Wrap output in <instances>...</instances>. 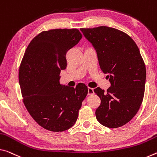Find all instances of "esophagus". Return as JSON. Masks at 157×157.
I'll use <instances>...</instances> for the list:
<instances>
[{"label":"esophagus","instance_id":"obj_1","mask_svg":"<svg viewBox=\"0 0 157 157\" xmlns=\"http://www.w3.org/2000/svg\"><path fill=\"white\" fill-rule=\"evenodd\" d=\"M94 94V90L92 88H88V95H92V94Z\"/></svg>","mask_w":157,"mask_h":157}]
</instances>
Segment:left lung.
<instances>
[{
    "instance_id": "1",
    "label": "left lung",
    "mask_w": 157,
    "mask_h": 157,
    "mask_svg": "<svg viewBox=\"0 0 157 157\" xmlns=\"http://www.w3.org/2000/svg\"><path fill=\"white\" fill-rule=\"evenodd\" d=\"M96 49L103 72L111 86L94 92L101 99L95 115L102 125L117 128L127 124L139 110L145 92L146 68L139 48L127 33L116 28H81Z\"/></svg>"
}]
</instances>
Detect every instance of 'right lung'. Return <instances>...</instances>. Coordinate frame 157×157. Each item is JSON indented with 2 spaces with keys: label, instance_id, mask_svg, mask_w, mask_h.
<instances>
[{
  "label": "right lung",
  "instance_id": "add662e5",
  "mask_svg": "<svg viewBox=\"0 0 157 157\" xmlns=\"http://www.w3.org/2000/svg\"><path fill=\"white\" fill-rule=\"evenodd\" d=\"M82 38L78 29H52L33 38L19 67V81L23 101L31 117L44 129L54 132L75 124L88 87L76 88L60 84L67 67V52Z\"/></svg>",
  "mask_w": 157,
  "mask_h": 157
}]
</instances>
